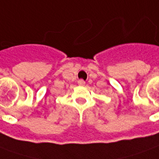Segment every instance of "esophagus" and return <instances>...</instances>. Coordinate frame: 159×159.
<instances>
[{
    "label": "esophagus",
    "mask_w": 159,
    "mask_h": 159,
    "mask_svg": "<svg viewBox=\"0 0 159 159\" xmlns=\"http://www.w3.org/2000/svg\"><path fill=\"white\" fill-rule=\"evenodd\" d=\"M77 83H78V85H80V86H83V85L85 84V81H83V79H80L78 80Z\"/></svg>",
    "instance_id": "esophagus-1"
}]
</instances>
